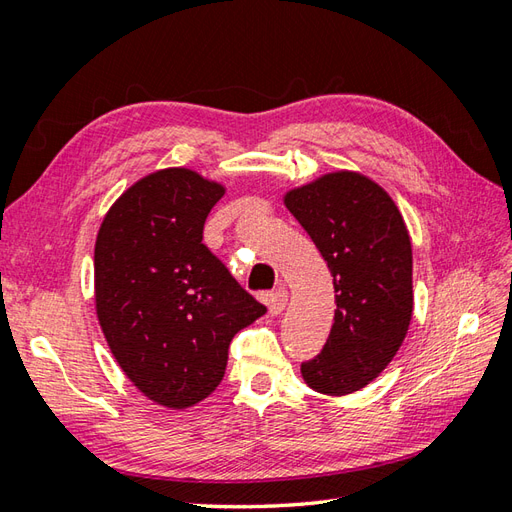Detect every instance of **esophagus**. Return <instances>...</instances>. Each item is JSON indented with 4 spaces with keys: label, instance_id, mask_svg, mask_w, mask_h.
<instances>
[{
    "label": "esophagus",
    "instance_id": "34e87169",
    "mask_svg": "<svg viewBox=\"0 0 512 512\" xmlns=\"http://www.w3.org/2000/svg\"><path fill=\"white\" fill-rule=\"evenodd\" d=\"M286 303H288V292H286V288H277V290H273V292L267 294V305H269L271 316L282 314Z\"/></svg>",
    "mask_w": 512,
    "mask_h": 512
}]
</instances>
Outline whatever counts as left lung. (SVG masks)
Here are the masks:
<instances>
[{
	"label": "left lung",
	"mask_w": 512,
	"mask_h": 512,
	"mask_svg": "<svg viewBox=\"0 0 512 512\" xmlns=\"http://www.w3.org/2000/svg\"><path fill=\"white\" fill-rule=\"evenodd\" d=\"M333 275L335 316L327 344L301 363L324 395L363 389L393 361L412 318V245L399 209L380 185L331 173L286 194Z\"/></svg>",
	"instance_id": "8db88e82"
}]
</instances>
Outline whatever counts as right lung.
<instances>
[{
	"label": "right lung",
	"mask_w": 512,
	"mask_h": 512,
	"mask_svg": "<svg viewBox=\"0 0 512 512\" xmlns=\"http://www.w3.org/2000/svg\"><path fill=\"white\" fill-rule=\"evenodd\" d=\"M222 196L194 170H158L121 194L96 241L106 342L138 391L175 410L215 391L232 337L267 312L203 243Z\"/></svg>",
	"instance_id": "obj_1"
}]
</instances>
